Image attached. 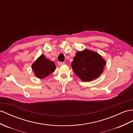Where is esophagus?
<instances>
[{
  "mask_svg": "<svg viewBox=\"0 0 133 133\" xmlns=\"http://www.w3.org/2000/svg\"><path fill=\"white\" fill-rule=\"evenodd\" d=\"M64 62H58V65H62V64H64Z\"/></svg>",
  "mask_w": 133,
  "mask_h": 133,
  "instance_id": "obj_1",
  "label": "esophagus"
}]
</instances>
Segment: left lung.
Segmentation results:
<instances>
[{"instance_id":"obj_1","label":"left lung","mask_w":133,"mask_h":133,"mask_svg":"<svg viewBox=\"0 0 133 133\" xmlns=\"http://www.w3.org/2000/svg\"><path fill=\"white\" fill-rule=\"evenodd\" d=\"M105 64V61L99 54L85 50L76 53L71 66L74 72L81 80L89 81L101 75Z\"/></svg>"}]
</instances>
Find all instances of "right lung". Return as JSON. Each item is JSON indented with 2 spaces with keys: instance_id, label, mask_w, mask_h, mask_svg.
<instances>
[{
  "instance_id": "right-lung-1",
  "label": "right lung",
  "mask_w": 133,
  "mask_h": 133,
  "mask_svg": "<svg viewBox=\"0 0 133 133\" xmlns=\"http://www.w3.org/2000/svg\"><path fill=\"white\" fill-rule=\"evenodd\" d=\"M56 69L54 62L46 58L44 55L37 59L32 65L35 76L40 79H43L54 72Z\"/></svg>"
}]
</instances>
